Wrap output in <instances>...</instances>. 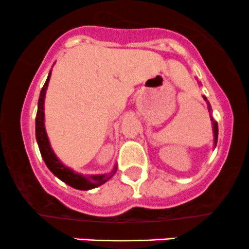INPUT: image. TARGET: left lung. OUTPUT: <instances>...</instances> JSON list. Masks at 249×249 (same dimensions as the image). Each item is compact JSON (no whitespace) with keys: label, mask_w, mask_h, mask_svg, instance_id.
<instances>
[{"label":"left lung","mask_w":249,"mask_h":249,"mask_svg":"<svg viewBox=\"0 0 249 249\" xmlns=\"http://www.w3.org/2000/svg\"><path fill=\"white\" fill-rule=\"evenodd\" d=\"M203 99H205V101H207V99H206L205 96H203ZM207 105H208V110H211V106H210V104H208V101H207ZM211 122H212V126H213V136H214V145H217V141H218V124H217V122H214V120H213V118H211Z\"/></svg>","instance_id":"obj_1"}]
</instances>
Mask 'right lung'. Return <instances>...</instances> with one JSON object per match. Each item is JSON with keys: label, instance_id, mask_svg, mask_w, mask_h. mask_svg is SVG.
Wrapping results in <instances>:
<instances>
[{"label": "right lung", "instance_id": "add662e5", "mask_svg": "<svg viewBox=\"0 0 249 249\" xmlns=\"http://www.w3.org/2000/svg\"><path fill=\"white\" fill-rule=\"evenodd\" d=\"M50 76L52 72H49L48 78L44 83L43 88L41 90V95L38 99V109H37L36 115V140L38 143L39 152H41L42 158H43L44 162L50 170L59 179L69 184L70 187L74 188V189L79 190H89L94 189V188L99 187V185L106 183L109 178L113 177L115 171H117V165L113 167V170L109 173H104V175H89L83 176L79 173H76L72 169L65 166L55 153L53 152L52 147H50L49 140H48L46 127H44V97H46V90L49 84Z\"/></svg>", "mask_w": 249, "mask_h": 249}]
</instances>
